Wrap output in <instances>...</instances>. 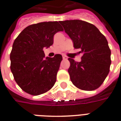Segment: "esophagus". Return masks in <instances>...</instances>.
<instances>
[{
  "label": "esophagus",
  "mask_w": 121,
  "mask_h": 121,
  "mask_svg": "<svg viewBox=\"0 0 121 121\" xmlns=\"http://www.w3.org/2000/svg\"><path fill=\"white\" fill-rule=\"evenodd\" d=\"M67 58H67V57L66 56L63 55V60H67Z\"/></svg>",
  "instance_id": "34e87169"
}]
</instances>
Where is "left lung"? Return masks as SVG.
Wrapping results in <instances>:
<instances>
[{"label": "left lung", "mask_w": 121, "mask_h": 121, "mask_svg": "<svg viewBox=\"0 0 121 121\" xmlns=\"http://www.w3.org/2000/svg\"><path fill=\"white\" fill-rule=\"evenodd\" d=\"M73 43L80 48L82 60L69 58L68 69L73 84L79 89L93 91L101 86L109 72L111 50L106 38L95 25L82 20L60 21Z\"/></svg>", "instance_id": "left-lung-1"}]
</instances>
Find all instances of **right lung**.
I'll use <instances>...</instances> for the list:
<instances>
[{
  "label": "right lung",
  "mask_w": 121,
  "mask_h": 121,
  "mask_svg": "<svg viewBox=\"0 0 121 121\" xmlns=\"http://www.w3.org/2000/svg\"><path fill=\"white\" fill-rule=\"evenodd\" d=\"M63 30L57 21L39 22L25 28L15 39L10 69L15 82L26 93L39 95L54 86L62 56L45 57L43 49L52 45L56 33Z\"/></svg>",
  "instance_id": "1"
}]
</instances>
